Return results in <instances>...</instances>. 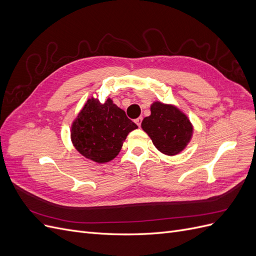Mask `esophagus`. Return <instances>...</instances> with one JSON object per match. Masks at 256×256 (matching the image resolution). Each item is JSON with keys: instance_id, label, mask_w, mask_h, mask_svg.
Returning <instances> with one entry per match:
<instances>
[{"instance_id": "esophagus-1", "label": "esophagus", "mask_w": 256, "mask_h": 256, "mask_svg": "<svg viewBox=\"0 0 256 256\" xmlns=\"http://www.w3.org/2000/svg\"><path fill=\"white\" fill-rule=\"evenodd\" d=\"M142 120H143V118H136V125H138V127H141Z\"/></svg>"}]
</instances>
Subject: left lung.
Returning a JSON list of instances; mask_svg holds the SVG:
<instances>
[{"label":"left lung","instance_id":"8db88e82","mask_svg":"<svg viewBox=\"0 0 256 256\" xmlns=\"http://www.w3.org/2000/svg\"><path fill=\"white\" fill-rule=\"evenodd\" d=\"M150 112L141 126L156 148L168 156L180 152L192 136L193 127L189 118L176 106L159 102L152 104Z\"/></svg>","mask_w":256,"mask_h":256}]
</instances>
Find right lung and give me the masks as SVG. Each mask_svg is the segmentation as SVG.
<instances>
[{
    "instance_id": "obj_1",
    "label": "right lung",
    "mask_w": 256,
    "mask_h": 256,
    "mask_svg": "<svg viewBox=\"0 0 256 256\" xmlns=\"http://www.w3.org/2000/svg\"><path fill=\"white\" fill-rule=\"evenodd\" d=\"M138 126L108 98L104 104L90 98L72 126V141L85 158L98 164L118 156L129 132Z\"/></svg>"
}]
</instances>
